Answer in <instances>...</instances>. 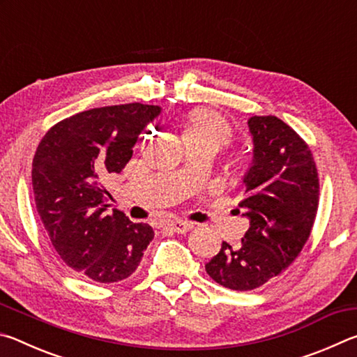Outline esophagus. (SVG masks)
Returning a JSON list of instances; mask_svg holds the SVG:
<instances>
[{"mask_svg": "<svg viewBox=\"0 0 357 357\" xmlns=\"http://www.w3.org/2000/svg\"><path fill=\"white\" fill-rule=\"evenodd\" d=\"M168 227H170V229L174 233H187L192 228V223L183 220H172L168 222Z\"/></svg>", "mask_w": 357, "mask_h": 357, "instance_id": "1", "label": "esophagus"}]
</instances>
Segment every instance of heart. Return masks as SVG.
Segmentation results:
<instances>
[{
  "label": "heart",
  "mask_w": 357,
  "mask_h": 357,
  "mask_svg": "<svg viewBox=\"0 0 357 357\" xmlns=\"http://www.w3.org/2000/svg\"><path fill=\"white\" fill-rule=\"evenodd\" d=\"M184 138H192V140H200L214 144L215 148L227 144L231 138V130L227 121L220 118L219 114L204 110L192 112L185 119Z\"/></svg>",
  "instance_id": "b5f03b06"
}]
</instances>
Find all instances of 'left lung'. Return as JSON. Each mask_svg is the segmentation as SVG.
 I'll return each mask as SVG.
<instances>
[{
	"label": "left lung",
	"instance_id": "1",
	"mask_svg": "<svg viewBox=\"0 0 357 357\" xmlns=\"http://www.w3.org/2000/svg\"><path fill=\"white\" fill-rule=\"evenodd\" d=\"M250 165L236 213L249 219L238 247L222 243L206 263L219 285L249 291L287 269L310 236L318 209L317 165L305 142L277 116H252Z\"/></svg>",
	"mask_w": 357,
	"mask_h": 357
}]
</instances>
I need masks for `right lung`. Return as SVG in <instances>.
<instances>
[{"label":"right lung","instance_id":"right-lung-1","mask_svg":"<svg viewBox=\"0 0 357 357\" xmlns=\"http://www.w3.org/2000/svg\"><path fill=\"white\" fill-rule=\"evenodd\" d=\"M160 112L135 102L77 113L53 126L34 154V202L48 238L69 268L94 282L128 279L154 238L148 223L105 213L102 183L121 173Z\"/></svg>","mask_w":357,"mask_h":357}]
</instances>
